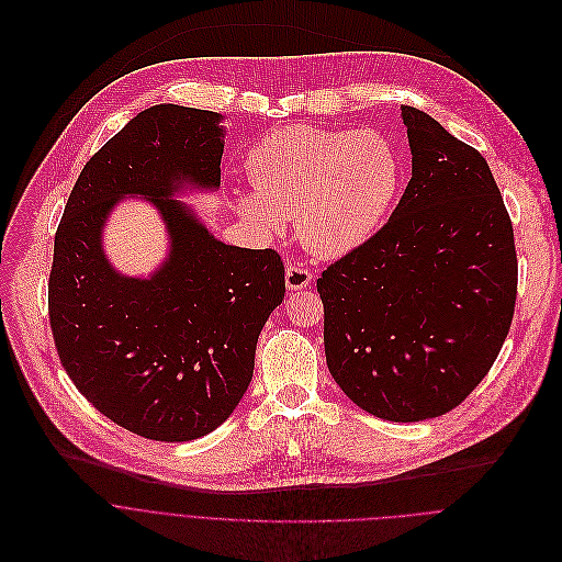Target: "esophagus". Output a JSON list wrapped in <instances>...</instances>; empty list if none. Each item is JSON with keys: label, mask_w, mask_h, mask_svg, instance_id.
Returning <instances> with one entry per match:
<instances>
[{"label": "esophagus", "mask_w": 562, "mask_h": 562, "mask_svg": "<svg viewBox=\"0 0 562 562\" xmlns=\"http://www.w3.org/2000/svg\"><path fill=\"white\" fill-rule=\"evenodd\" d=\"M312 281V274L305 266H299V263H290L285 268V285L288 290H303L307 288Z\"/></svg>", "instance_id": "34e87169"}]
</instances>
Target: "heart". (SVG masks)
Wrapping results in <instances>:
<instances>
[{
    "mask_svg": "<svg viewBox=\"0 0 562 562\" xmlns=\"http://www.w3.org/2000/svg\"><path fill=\"white\" fill-rule=\"evenodd\" d=\"M255 192H237L239 212L259 231L296 218L303 244L321 257L363 246L394 203L401 159L376 131L294 124L263 135L246 157Z\"/></svg>",
    "mask_w": 562,
    "mask_h": 562,
    "instance_id": "obj_1",
    "label": "heart"
}]
</instances>
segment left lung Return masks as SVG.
<instances>
[{
	"label": "left lung",
	"mask_w": 562,
	"mask_h": 562,
	"mask_svg": "<svg viewBox=\"0 0 562 562\" xmlns=\"http://www.w3.org/2000/svg\"><path fill=\"white\" fill-rule=\"evenodd\" d=\"M412 179L385 226L323 270L329 374L366 412L414 423L461 405L494 366L518 285L514 228L483 155L401 105Z\"/></svg>",
	"instance_id": "1"
}]
</instances>
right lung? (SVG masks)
Instances as JSON below:
<instances>
[{"label":"right lung","mask_w":562,"mask_h":562,"mask_svg":"<svg viewBox=\"0 0 562 562\" xmlns=\"http://www.w3.org/2000/svg\"><path fill=\"white\" fill-rule=\"evenodd\" d=\"M210 110H142L83 166L55 235L48 316L64 370L112 423L183 442L216 429L244 398L259 334L285 294L272 250L214 239L170 194L221 183L223 128ZM148 198L171 255L150 280L124 278L102 255L109 210Z\"/></svg>","instance_id":"add662e5"}]
</instances>
